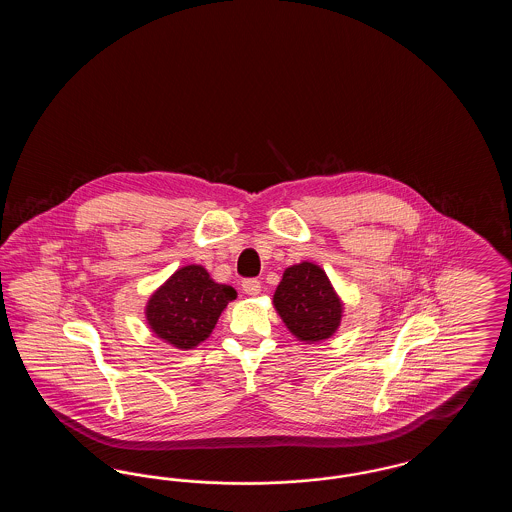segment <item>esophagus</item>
Returning <instances> with one entry per match:
<instances>
[{
	"mask_svg": "<svg viewBox=\"0 0 512 512\" xmlns=\"http://www.w3.org/2000/svg\"><path fill=\"white\" fill-rule=\"evenodd\" d=\"M242 290H244L245 295H259L261 293V282L255 280V278L244 280L242 282Z\"/></svg>",
	"mask_w": 512,
	"mask_h": 512,
	"instance_id": "obj_1",
	"label": "esophagus"
}]
</instances>
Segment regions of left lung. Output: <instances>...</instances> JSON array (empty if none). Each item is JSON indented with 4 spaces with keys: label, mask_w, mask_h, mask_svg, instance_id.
<instances>
[{
    "label": "left lung",
    "mask_w": 512,
    "mask_h": 512,
    "mask_svg": "<svg viewBox=\"0 0 512 512\" xmlns=\"http://www.w3.org/2000/svg\"><path fill=\"white\" fill-rule=\"evenodd\" d=\"M274 309L299 341L328 340L340 328L343 303L322 268L303 261L286 268L272 297Z\"/></svg>",
    "instance_id": "1"
}]
</instances>
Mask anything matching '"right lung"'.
<instances>
[{"instance_id":"add662e5","label":"right lung","mask_w":512,"mask_h":512,"mask_svg":"<svg viewBox=\"0 0 512 512\" xmlns=\"http://www.w3.org/2000/svg\"><path fill=\"white\" fill-rule=\"evenodd\" d=\"M236 297L232 286L215 282L201 265L178 268L147 299V324L172 347L194 349L211 336L220 313Z\"/></svg>"}]
</instances>
